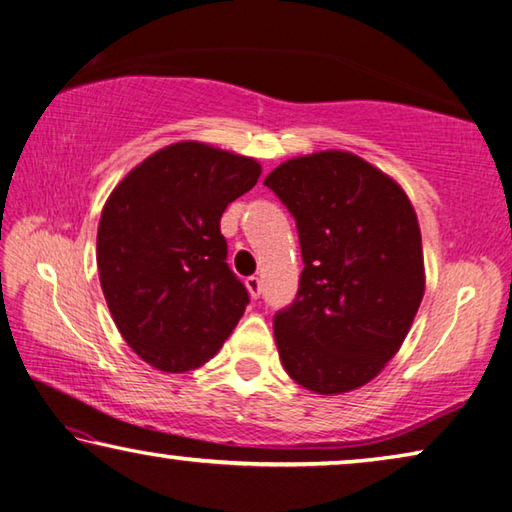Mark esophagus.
<instances>
[{"label": "esophagus", "mask_w": 512, "mask_h": 512, "mask_svg": "<svg viewBox=\"0 0 512 512\" xmlns=\"http://www.w3.org/2000/svg\"><path fill=\"white\" fill-rule=\"evenodd\" d=\"M246 289H248V293H250V298L257 300L259 293H262V280H259V277H248V280H246Z\"/></svg>", "instance_id": "obj_1"}]
</instances>
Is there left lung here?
Masks as SVG:
<instances>
[{"label": "left lung", "instance_id": "8db88e82", "mask_svg": "<svg viewBox=\"0 0 512 512\" xmlns=\"http://www.w3.org/2000/svg\"><path fill=\"white\" fill-rule=\"evenodd\" d=\"M266 187L296 216L298 298L273 320L289 377L318 395L357 391L400 352L424 296L418 214L375 164L350 151L282 162Z\"/></svg>", "mask_w": 512, "mask_h": 512}]
</instances>
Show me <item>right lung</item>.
Instances as JSON below:
<instances>
[{"mask_svg":"<svg viewBox=\"0 0 512 512\" xmlns=\"http://www.w3.org/2000/svg\"><path fill=\"white\" fill-rule=\"evenodd\" d=\"M262 176V164L183 140L151 153L103 205L97 266L112 320L149 366L201 368L248 305L225 264L221 216Z\"/></svg>","mask_w":512,"mask_h":512,"instance_id":"obj_1","label":"right lung"}]
</instances>
